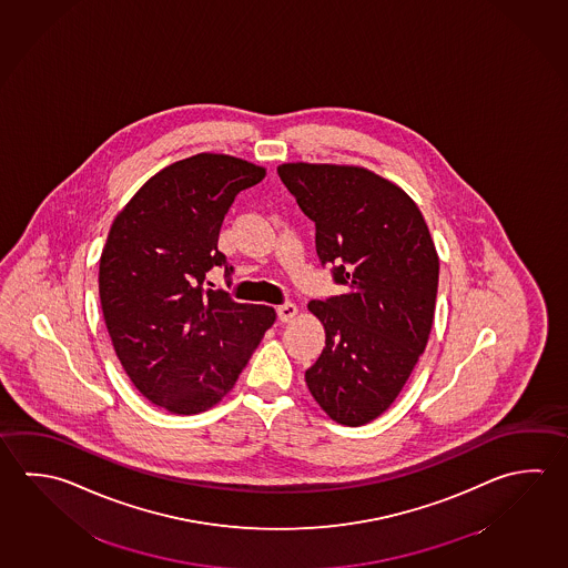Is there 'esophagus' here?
I'll return each mask as SVG.
<instances>
[{
  "instance_id": "obj_1",
  "label": "esophagus",
  "mask_w": 568,
  "mask_h": 568,
  "mask_svg": "<svg viewBox=\"0 0 568 568\" xmlns=\"http://www.w3.org/2000/svg\"><path fill=\"white\" fill-rule=\"evenodd\" d=\"M278 318L282 322H292L296 318V314H298V308H296V304H292V302H286V304H280L278 308Z\"/></svg>"
}]
</instances>
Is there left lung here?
<instances>
[{
	"label": "left lung",
	"instance_id": "8db88e82",
	"mask_svg": "<svg viewBox=\"0 0 568 568\" xmlns=\"http://www.w3.org/2000/svg\"><path fill=\"white\" fill-rule=\"evenodd\" d=\"M280 180L316 224L322 264L341 296L312 300L326 346L306 371L334 423L362 426L390 408L433 328L438 254L413 197L361 165H278Z\"/></svg>",
	"mask_w": 568,
	"mask_h": 568
}]
</instances>
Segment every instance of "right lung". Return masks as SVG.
I'll list each match as a JSON object with an SVG mask.
<instances>
[{"mask_svg":"<svg viewBox=\"0 0 568 568\" xmlns=\"http://www.w3.org/2000/svg\"><path fill=\"white\" fill-rule=\"evenodd\" d=\"M266 168L234 155L165 165L114 217L100 258V302L115 356L135 388L172 414H200L236 384L276 310L202 288L226 266L217 236L237 192Z\"/></svg>","mask_w":568,"mask_h":568,"instance_id":"add662e5","label":"right lung"}]
</instances>
